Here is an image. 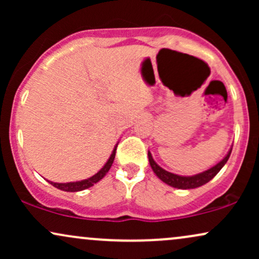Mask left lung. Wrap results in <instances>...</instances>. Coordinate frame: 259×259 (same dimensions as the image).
<instances>
[{
  "mask_svg": "<svg viewBox=\"0 0 259 259\" xmlns=\"http://www.w3.org/2000/svg\"><path fill=\"white\" fill-rule=\"evenodd\" d=\"M230 153H231V148L229 150L227 156H225L221 162L217 163V164L213 165L212 168L207 169V170L202 171L200 174L191 175V177H183V175L170 173V171H167L165 169L160 168L159 165L154 162V159L152 158V154H151L150 151H148V160H150V165L151 168H152V170L154 171V174H156L157 177L163 181V183H165L167 185L171 187H175V189L187 190V189H196V187H200L202 185H204V184H207L209 180H212L213 178L219 173V170L224 167L225 163L228 162L229 157H230Z\"/></svg>",
  "mask_w": 259,
  "mask_h": 259,
  "instance_id": "left-lung-1",
  "label": "left lung"
}]
</instances>
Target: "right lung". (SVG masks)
Segmentation results:
<instances>
[{"mask_svg": "<svg viewBox=\"0 0 259 259\" xmlns=\"http://www.w3.org/2000/svg\"><path fill=\"white\" fill-rule=\"evenodd\" d=\"M117 146H118V144L115 145L114 148H113L112 154L109 156V158L106 162V164L103 165V167L101 168L96 174L92 175L91 178H88V179L81 180V181H73V183H53V181H50V180H47V181H49L51 185L57 187V189L62 190V191H67V192H78V191H82V190L89 189V187L94 186L95 184L99 183V181L102 179V178L105 177L107 173H108V170L111 169L112 164H113V160H114Z\"/></svg>", "mask_w": 259, "mask_h": 259, "instance_id": "right-lung-1", "label": "right lung"}]
</instances>
